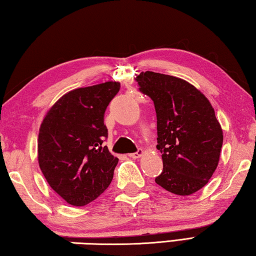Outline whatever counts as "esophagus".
<instances>
[{"label": "esophagus", "instance_id": "esophagus-1", "mask_svg": "<svg viewBox=\"0 0 256 256\" xmlns=\"http://www.w3.org/2000/svg\"><path fill=\"white\" fill-rule=\"evenodd\" d=\"M144 150L142 149H138L136 152H134V154H128V157H131V158H133V159H138V158H140L141 156H144Z\"/></svg>", "mask_w": 256, "mask_h": 256}]
</instances>
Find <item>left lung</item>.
<instances>
[{
    "mask_svg": "<svg viewBox=\"0 0 256 256\" xmlns=\"http://www.w3.org/2000/svg\"><path fill=\"white\" fill-rule=\"evenodd\" d=\"M136 80L154 100L157 114V149L162 172L156 183L177 196H190L206 185L218 166L224 134L210 102L180 78L151 71Z\"/></svg>",
    "mask_w": 256,
    "mask_h": 256,
    "instance_id": "8db88e82",
    "label": "left lung"
}]
</instances>
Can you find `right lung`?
Masks as SVG:
<instances>
[{"label": "right lung", "mask_w": 256, "mask_h": 256, "mask_svg": "<svg viewBox=\"0 0 256 256\" xmlns=\"http://www.w3.org/2000/svg\"><path fill=\"white\" fill-rule=\"evenodd\" d=\"M120 84L78 88L56 102L42 120L38 164L47 183L68 204L82 206L100 196L112 180L118 158L104 141L105 110Z\"/></svg>", "instance_id": "1"}]
</instances>
